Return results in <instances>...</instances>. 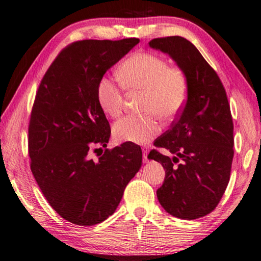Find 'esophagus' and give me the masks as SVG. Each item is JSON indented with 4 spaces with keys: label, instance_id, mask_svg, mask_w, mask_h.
Here are the masks:
<instances>
[{
    "label": "esophagus",
    "instance_id": "34e87169",
    "mask_svg": "<svg viewBox=\"0 0 261 261\" xmlns=\"http://www.w3.org/2000/svg\"><path fill=\"white\" fill-rule=\"evenodd\" d=\"M142 151H143V162L148 163V151H149V149L143 148Z\"/></svg>",
    "mask_w": 261,
    "mask_h": 261
}]
</instances>
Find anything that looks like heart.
Listing matches in <instances>:
<instances>
[{
    "label": "heart",
    "instance_id": "b5f03b06",
    "mask_svg": "<svg viewBox=\"0 0 261 261\" xmlns=\"http://www.w3.org/2000/svg\"><path fill=\"white\" fill-rule=\"evenodd\" d=\"M121 82L110 76L98 81L96 96L103 112L112 118L121 114L123 109V86L129 90H143L142 116H127L113 126V136L118 142L147 144L161 130L157 114L165 120L179 114L188 97V80L180 67L168 63L156 54L139 51L118 68Z\"/></svg>",
    "mask_w": 261,
    "mask_h": 261
}]
</instances>
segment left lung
<instances>
[{
    "mask_svg": "<svg viewBox=\"0 0 261 261\" xmlns=\"http://www.w3.org/2000/svg\"><path fill=\"white\" fill-rule=\"evenodd\" d=\"M149 45L167 54L185 72L188 97L182 111L148 158L161 163L165 180L157 190L162 206L173 217L194 220L211 213L230 177L234 125L226 90L217 72L195 45L181 36L153 39Z\"/></svg>",
    "mask_w": 261,
    "mask_h": 261,
    "instance_id": "left-lung-1",
    "label": "left lung"
}]
</instances>
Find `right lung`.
Listing matches in <instances>:
<instances>
[{"label":"right lung","instance_id":"add662e5","mask_svg":"<svg viewBox=\"0 0 261 261\" xmlns=\"http://www.w3.org/2000/svg\"><path fill=\"white\" fill-rule=\"evenodd\" d=\"M140 42L82 40L58 54L41 80L29 126L31 171L59 216L94 226L112 216L142 165L134 143L107 148L111 128L97 102V85L110 67Z\"/></svg>","mask_w":261,"mask_h":261}]
</instances>
